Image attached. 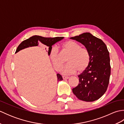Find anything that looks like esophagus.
I'll list each match as a JSON object with an SVG mask.
<instances>
[{
	"instance_id": "obj_1",
	"label": "esophagus",
	"mask_w": 124,
	"mask_h": 124,
	"mask_svg": "<svg viewBox=\"0 0 124 124\" xmlns=\"http://www.w3.org/2000/svg\"><path fill=\"white\" fill-rule=\"evenodd\" d=\"M62 78H63V79L65 80V79H69V77H65V76H63Z\"/></svg>"
}]
</instances>
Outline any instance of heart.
Listing matches in <instances>:
<instances>
[{
	"label": "heart",
	"instance_id": "heart-1",
	"mask_svg": "<svg viewBox=\"0 0 124 124\" xmlns=\"http://www.w3.org/2000/svg\"><path fill=\"white\" fill-rule=\"evenodd\" d=\"M63 48L70 53L67 62L69 63L63 69L64 75L72 74L77 70L79 72L85 71L88 67L91 60L89 52L85 48H82L79 44L75 41L68 40L62 44ZM50 57L55 68L60 70L63 62L61 59L59 49L53 46L50 49Z\"/></svg>",
	"mask_w": 124,
	"mask_h": 124
}]
</instances>
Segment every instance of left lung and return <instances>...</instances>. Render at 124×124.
<instances>
[{"label":"left lung","instance_id":"left-lung-1","mask_svg":"<svg viewBox=\"0 0 124 124\" xmlns=\"http://www.w3.org/2000/svg\"><path fill=\"white\" fill-rule=\"evenodd\" d=\"M70 38L85 46L91 56L88 67L78 76L79 84L72 92L78 99L94 101L105 93L109 85L111 73L109 52L101 39L89 32Z\"/></svg>","mask_w":124,"mask_h":124}]
</instances>
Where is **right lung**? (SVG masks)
Masks as SVG:
<instances>
[{
  "label": "right lung",
  "instance_id": "1",
  "mask_svg": "<svg viewBox=\"0 0 124 124\" xmlns=\"http://www.w3.org/2000/svg\"><path fill=\"white\" fill-rule=\"evenodd\" d=\"M64 38L63 37H57L54 38H47L39 36H33L31 37L29 39L23 41L21 43L16 49V51L15 52V53L18 52L22 49H23L32 46H37L39 44V42L40 41L42 44L45 45L47 46L48 47V54L50 55V49L52 48V45H53L54 44L57 43V41H59ZM57 81H59L63 80L62 77L61 75H60L59 73H57Z\"/></svg>",
  "mask_w": 124,
  "mask_h": 124
}]
</instances>
